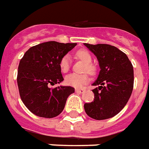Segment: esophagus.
<instances>
[{
	"label": "esophagus",
	"instance_id": "1",
	"mask_svg": "<svg viewBox=\"0 0 149 149\" xmlns=\"http://www.w3.org/2000/svg\"><path fill=\"white\" fill-rule=\"evenodd\" d=\"M84 91H85V90H83V89H75V92L79 93V94H82Z\"/></svg>",
	"mask_w": 149,
	"mask_h": 149
}]
</instances>
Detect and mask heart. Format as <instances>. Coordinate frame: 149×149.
Listing matches in <instances>:
<instances>
[{
    "instance_id": "heart-1",
    "label": "heart",
    "mask_w": 149,
    "mask_h": 149,
    "mask_svg": "<svg viewBox=\"0 0 149 149\" xmlns=\"http://www.w3.org/2000/svg\"><path fill=\"white\" fill-rule=\"evenodd\" d=\"M76 56L86 63V71L92 73L94 68L92 66V57L90 52L86 50H79L76 52ZM70 67V57L69 55H65L62 57L59 61V68L63 73L67 72ZM89 82V77L87 74H70L65 77V83L73 87L80 88Z\"/></svg>"
}]
</instances>
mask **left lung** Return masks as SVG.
Segmentation results:
<instances>
[{
  "label": "left lung",
  "mask_w": 149,
  "mask_h": 149,
  "mask_svg": "<svg viewBox=\"0 0 149 149\" xmlns=\"http://www.w3.org/2000/svg\"><path fill=\"white\" fill-rule=\"evenodd\" d=\"M96 57L100 71L93 86L94 101L85 103L86 114L95 120L113 118L123 109L133 89V67L130 59L118 47L109 44L84 43Z\"/></svg>",
  "instance_id": "left-lung-1"
}]
</instances>
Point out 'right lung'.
<instances>
[{"label":"right lung","instance_id":"1","mask_svg":"<svg viewBox=\"0 0 149 149\" xmlns=\"http://www.w3.org/2000/svg\"><path fill=\"white\" fill-rule=\"evenodd\" d=\"M77 43L48 41L30 47L19 61L17 85L24 104L38 117L55 118L63 110L71 86H51L63 81L59 61Z\"/></svg>","mask_w":149,"mask_h":149}]
</instances>
